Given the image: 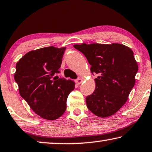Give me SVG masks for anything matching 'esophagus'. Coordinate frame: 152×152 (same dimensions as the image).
<instances>
[{"label":"esophagus","instance_id":"obj_1","mask_svg":"<svg viewBox=\"0 0 152 152\" xmlns=\"http://www.w3.org/2000/svg\"><path fill=\"white\" fill-rule=\"evenodd\" d=\"M83 79L80 78H78L76 80V83L77 84V85H80V84L83 83Z\"/></svg>","mask_w":152,"mask_h":152}]
</instances>
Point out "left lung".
Here are the masks:
<instances>
[{
  "label": "left lung",
  "instance_id": "1",
  "mask_svg": "<svg viewBox=\"0 0 152 152\" xmlns=\"http://www.w3.org/2000/svg\"><path fill=\"white\" fill-rule=\"evenodd\" d=\"M87 59L95 79V90L86 96L88 109L99 117L114 114L128 99L135 83L138 66L133 51L126 46L111 45H74Z\"/></svg>",
  "mask_w": 152,
  "mask_h": 152
}]
</instances>
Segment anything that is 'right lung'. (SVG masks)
<instances>
[{"label":"right lung","instance_id":"1","mask_svg":"<svg viewBox=\"0 0 152 152\" xmlns=\"http://www.w3.org/2000/svg\"><path fill=\"white\" fill-rule=\"evenodd\" d=\"M66 49L47 47L32 50L16 64L14 78L20 95L44 119L55 120L64 114L67 97L75 87L73 81L57 76Z\"/></svg>","mask_w":152,"mask_h":152}]
</instances>
